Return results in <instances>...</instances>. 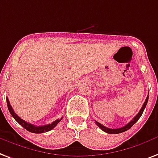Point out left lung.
I'll return each instance as SVG.
<instances>
[{"mask_svg":"<svg viewBox=\"0 0 158 158\" xmlns=\"http://www.w3.org/2000/svg\"><path fill=\"white\" fill-rule=\"evenodd\" d=\"M148 96L147 97L146 100H145V102H144V103H143V107H142V108L140 109V111H139V113H138L137 115H136L133 118H132V120H131L128 123H127V125H125L124 127H120V128H115V129H114V128H108V127H105V126H103V125H102L101 123H99L98 122H97L96 121V124L98 125V127H100L101 129L103 130V131H104L105 132H107V133H109V134H118V133H121V132H125V131H127V130H128L131 127H132L133 125L135 124V123L138 121V119L140 118V117L142 116V114H143V111H144V109H145V108H146V105L147 103H148Z\"/></svg>","mask_w":158,"mask_h":158,"instance_id":"obj_1","label":"left lung"}]
</instances>
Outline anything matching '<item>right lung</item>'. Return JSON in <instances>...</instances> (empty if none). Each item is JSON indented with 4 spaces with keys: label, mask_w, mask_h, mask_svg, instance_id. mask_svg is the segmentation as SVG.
I'll use <instances>...</instances> for the list:
<instances>
[{
    "label": "right lung",
    "mask_w": 158,
    "mask_h": 158,
    "mask_svg": "<svg viewBox=\"0 0 158 158\" xmlns=\"http://www.w3.org/2000/svg\"><path fill=\"white\" fill-rule=\"evenodd\" d=\"M6 103H7V107H8V109H9V112L10 113V114L12 115V117L15 118V120L16 122L22 126L24 128H26L27 131L31 132H33V133H42V132H49L50 130H52L54 127L56 126V125L59 123L61 121V119H57V120H55L53 123H50V124H47V125H44V126H35V125L31 124V123H29L26 122V121H24L23 119H21L20 117L18 116L17 114H15L14 110H13V108H12L11 105H10V103L9 102V99L6 98Z\"/></svg>",
    "instance_id": "right-lung-1"
}]
</instances>
